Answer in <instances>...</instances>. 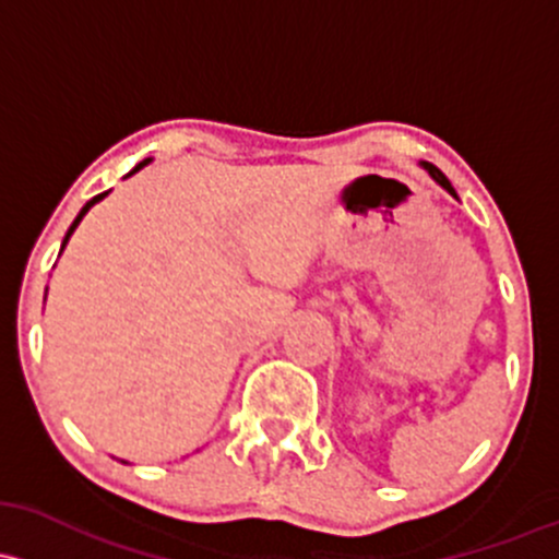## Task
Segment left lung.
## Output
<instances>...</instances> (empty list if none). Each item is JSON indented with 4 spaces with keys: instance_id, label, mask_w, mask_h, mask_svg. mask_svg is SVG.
I'll list each match as a JSON object with an SVG mask.
<instances>
[{
    "instance_id": "1",
    "label": "left lung",
    "mask_w": 559,
    "mask_h": 559,
    "mask_svg": "<svg viewBox=\"0 0 559 559\" xmlns=\"http://www.w3.org/2000/svg\"><path fill=\"white\" fill-rule=\"evenodd\" d=\"M421 169H425L427 175L432 177V180L438 182L440 188H443V190H449V193L453 195V199H459V195H456V190H453V186H451V182H449V177H445L443 171H440L438 167H432V164H429V162H421Z\"/></svg>"
}]
</instances>
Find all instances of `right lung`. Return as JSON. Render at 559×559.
Listing matches in <instances>:
<instances>
[{
	"instance_id": "obj_1",
	"label": "right lung",
	"mask_w": 559,
	"mask_h": 559,
	"mask_svg": "<svg viewBox=\"0 0 559 559\" xmlns=\"http://www.w3.org/2000/svg\"><path fill=\"white\" fill-rule=\"evenodd\" d=\"M148 162H151V158H145V162H140V164H138V167H134V169L130 171V175H134V171H140V169H143V167H145V164H148ZM130 175H127V177H130ZM106 195H108V190H106V193H97V195H95V199H90V201H87V204H84V206H82V212H79V214H76V219H73V223H71V228H69V233H66V238H63V247H60V251H63V249H66V243H69V238L73 236V230H76V228H79V223H82V217H84V214H87V212L92 210V206H95V204H97V201H103V199H106Z\"/></svg>"
}]
</instances>
